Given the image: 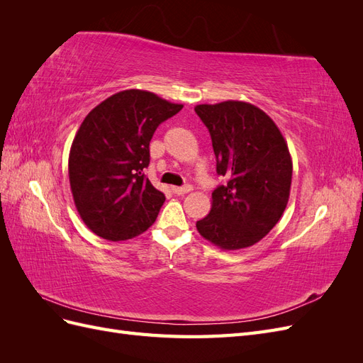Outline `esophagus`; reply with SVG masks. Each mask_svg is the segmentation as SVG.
Segmentation results:
<instances>
[{"label":"esophagus","instance_id":"esophagus-1","mask_svg":"<svg viewBox=\"0 0 363 363\" xmlns=\"http://www.w3.org/2000/svg\"><path fill=\"white\" fill-rule=\"evenodd\" d=\"M172 191L177 195H184V194H189L192 191V186L186 184V186H180V188H172Z\"/></svg>","mask_w":363,"mask_h":363}]
</instances>
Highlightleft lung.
<instances>
[{"instance_id": "1", "label": "left lung", "mask_w": 363, "mask_h": 363, "mask_svg": "<svg viewBox=\"0 0 363 363\" xmlns=\"http://www.w3.org/2000/svg\"><path fill=\"white\" fill-rule=\"evenodd\" d=\"M208 128L216 172L227 183L212 192V208L199 233L221 250L255 245L279 223L289 201L292 159L276 123L262 108L228 100L199 104Z\"/></svg>"}]
</instances>
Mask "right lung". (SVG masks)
<instances>
[{"instance_id": "right-lung-1", "label": "right lung", "mask_w": 363, "mask_h": 363, "mask_svg": "<svg viewBox=\"0 0 363 363\" xmlns=\"http://www.w3.org/2000/svg\"><path fill=\"white\" fill-rule=\"evenodd\" d=\"M182 108L152 92L128 89L83 119L69 151V184L77 212L96 236L125 240L156 221L164 195L144 175L150 140Z\"/></svg>"}]
</instances>
